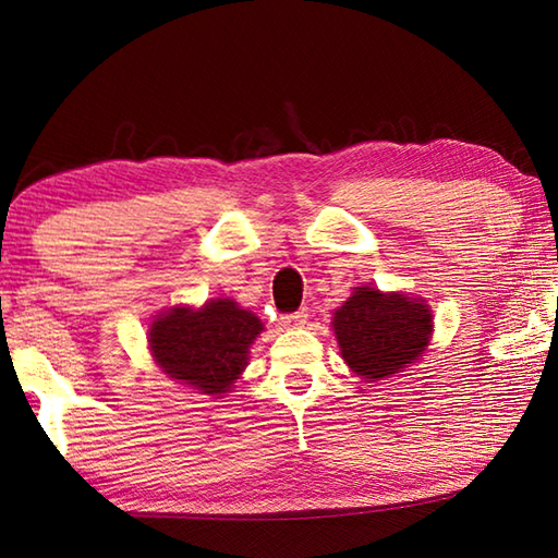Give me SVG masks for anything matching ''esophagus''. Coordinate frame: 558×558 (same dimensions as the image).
Wrapping results in <instances>:
<instances>
[{
  "label": "esophagus",
  "instance_id": "obj_1",
  "mask_svg": "<svg viewBox=\"0 0 558 558\" xmlns=\"http://www.w3.org/2000/svg\"><path fill=\"white\" fill-rule=\"evenodd\" d=\"M280 323H282V327H302L307 323V313H305V310H298V313L282 315Z\"/></svg>",
  "mask_w": 558,
  "mask_h": 558
}]
</instances>
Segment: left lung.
Instances as JSON below:
<instances>
[{"label":"left lung","instance_id":"obj_1","mask_svg":"<svg viewBox=\"0 0 558 558\" xmlns=\"http://www.w3.org/2000/svg\"><path fill=\"white\" fill-rule=\"evenodd\" d=\"M332 327L349 369L364 379H384L423 354L433 315L423 300L356 288L335 313Z\"/></svg>","mask_w":558,"mask_h":558}]
</instances>
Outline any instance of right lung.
Segmentation results:
<instances>
[{
  "instance_id": "1",
  "label": "right lung",
  "mask_w": 558,
  "mask_h": 558,
  "mask_svg": "<svg viewBox=\"0 0 558 558\" xmlns=\"http://www.w3.org/2000/svg\"><path fill=\"white\" fill-rule=\"evenodd\" d=\"M260 329V319L233 300H211L159 317L149 327V349L165 374L219 399L239 379Z\"/></svg>"
}]
</instances>
